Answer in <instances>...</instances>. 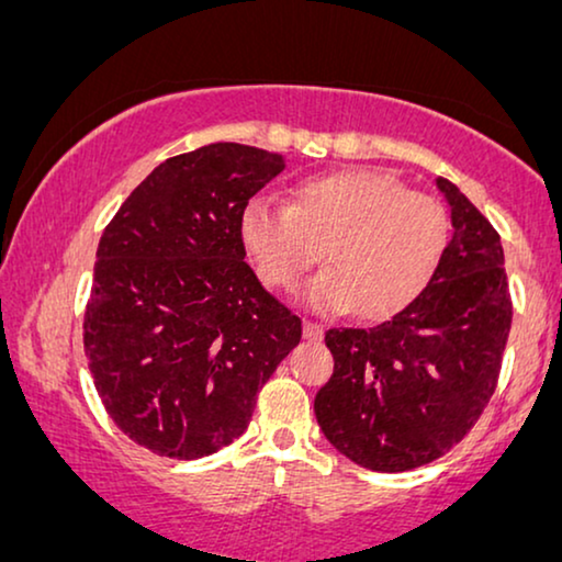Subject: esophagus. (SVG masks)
Returning <instances> with one entry per match:
<instances>
[{
  "label": "esophagus",
  "instance_id": "obj_1",
  "mask_svg": "<svg viewBox=\"0 0 562 562\" xmlns=\"http://www.w3.org/2000/svg\"><path fill=\"white\" fill-rule=\"evenodd\" d=\"M303 335H305V340H321L323 328L317 323H313V321H305L303 323Z\"/></svg>",
  "mask_w": 562,
  "mask_h": 562
}]
</instances>
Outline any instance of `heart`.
Masks as SVG:
<instances>
[{
  "label": "heart",
  "instance_id": "heart-1",
  "mask_svg": "<svg viewBox=\"0 0 562 562\" xmlns=\"http://www.w3.org/2000/svg\"><path fill=\"white\" fill-rule=\"evenodd\" d=\"M239 241L259 280L290 290L323 259L328 267L303 288L307 305L368 321L389 317L426 290L451 239V216L439 199L408 191L379 169L310 176L292 201L252 196L241 206Z\"/></svg>",
  "mask_w": 562,
  "mask_h": 562
}]
</instances>
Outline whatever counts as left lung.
<instances>
[{"label": "left lung", "instance_id": "obj_1", "mask_svg": "<svg viewBox=\"0 0 562 562\" xmlns=\"http://www.w3.org/2000/svg\"><path fill=\"white\" fill-rule=\"evenodd\" d=\"M451 239L412 305L371 328H330L333 375L315 396L335 449L373 472H406L441 457L495 393L513 303L499 234L454 183L437 179Z\"/></svg>", "mask_w": 562, "mask_h": 562}]
</instances>
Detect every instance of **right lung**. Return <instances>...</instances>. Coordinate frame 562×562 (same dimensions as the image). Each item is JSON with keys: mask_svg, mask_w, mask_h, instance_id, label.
Instances as JSON below:
<instances>
[{"mask_svg": "<svg viewBox=\"0 0 562 562\" xmlns=\"http://www.w3.org/2000/svg\"><path fill=\"white\" fill-rule=\"evenodd\" d=\"M284 156L209 144L158 164L100 237L82 340L115 426L161 457L199 459L247 429L257 391L303 323L245 262L241 206Z\"/></svg>", "mask_w": 562, "mask_h": 562, "instance_id": "obj_1", "label": "right lung"}]
</instances>
